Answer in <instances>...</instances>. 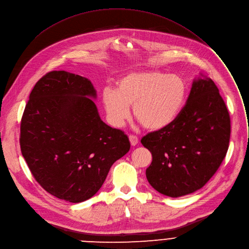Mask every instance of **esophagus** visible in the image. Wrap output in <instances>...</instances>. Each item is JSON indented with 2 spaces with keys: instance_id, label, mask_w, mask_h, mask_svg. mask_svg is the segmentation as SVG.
Wrapping results in <instances>:
<instances>
[{
  "instance_id": "esophagus-1",
  "label": "esophagus",
  "mask_w": 249,
  "mask_h": 249,
  "mask_svg": "<svg viewBox=\"0 0 249 249\" xmlns=\"http://www.w3.org/2000/svg\"><path fill=\"white\" fill-rule=\"evenodd\" d=\"M129 140H130V143L132 146H135L137 145L138 142H139V139L137 136H135V135H129Z\"/></svg>"
}]
</instances>
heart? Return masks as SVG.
<instances>
[{
    "label": "heart",
    "instance_id": "1",
    "mask_svg": "<svg viewBox=\"0 0 249 249\" xmlns=\"http://www.w3.org/2000/svg\"><path fill=\"white\" fill-rule=\"evenodd\" d=\"M188 84L178 74L160 71L131 72L117 81L116 90L105 88L102 102L109 121L121 126L134 116L149 130H160L170 125L183 110L188 97Z\"/></svg>",
    "mask_w": 249,
    "mask_h": 249
}]
</instances>
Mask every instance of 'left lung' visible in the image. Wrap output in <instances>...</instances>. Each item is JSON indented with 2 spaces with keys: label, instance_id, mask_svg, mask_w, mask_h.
Instances as JSON below:
<instances>
[{
  "label": "left lung",
  "instance_id": "obj_1",
  "mask_svg": "<svg viewBox=\"0 0 249 249\" xmlns=\"http://www.w3.org/2000/svg\"><path fill=\"white\" fill-rule=\"evenodd\" d=\"M230 139L231 117L218 88L210 78L194 81L175 121L141 139L153 158L148 182L172 197L194 193L218 170Z\"/></svg>",
  "mask_w": 249,
  "mask_h": 249
}]
</instances>
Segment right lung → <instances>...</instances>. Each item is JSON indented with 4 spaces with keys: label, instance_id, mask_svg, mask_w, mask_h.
<instances>
[{
    "label": "right lung",
    "instance_id": "add662e5",
    "mask_svg": "<svg viewBox=\"0 0 249 249\" xmlns=\"http://www.w3.org/2000/svg\"><path fill=\"white\" fill-rule=\"evenodd\" d=\"M87 78L50 71L35 85L20 121L19 145L36 182L71 202L93 196L130 150L127 135L99 117Z\"/></svg>",
    "mask_w": 249,
    "mask_h": 249
}]
</instances>
